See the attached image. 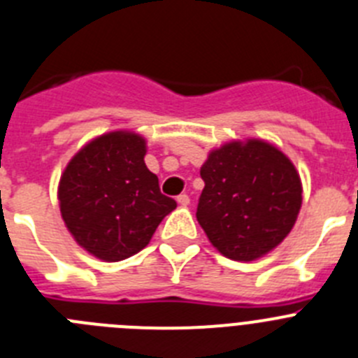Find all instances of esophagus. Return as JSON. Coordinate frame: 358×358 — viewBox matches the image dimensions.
<instances>
[{"label": "esophagus", "instance_id": "1", "mask_svg": "<svg viewBox=\"0 0 358 358\" xmlns=\"http://www.w3.org/2000/svg\"><path fill=\"white\" fill-rule=\"evenodd\" d=\"M177 202H179V206H188L189 197L186 194H181L179 197H177Z\"/></svg>", "mask_w": 358, "mask_h": 358}]
</instances>
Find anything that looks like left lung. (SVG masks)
Returning a JSON list of instances; mask_svg holds the SVG:
<instances>
[{
    "instance_id": "1",
    "label": "left lung",
    "mask_w": 358,
    "mask_h": 358,
    "mask_svg": "<svg viewBox=\"0 0 358 358\" xmlns=\"http://www.w3.org/2000/svg\"><path fill=\"white\" fill-rule=\"evenodd\" d=\"M197 220L218 252L236 262L280 245L301 210V179L292 161L267 141H231L202 164Z\"/></svg>"
}]
</instances>
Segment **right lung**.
Wrapping results in <instances>:
<instances>
[{
	"instance_id": "add662e5",
	"label": "right lung",
	"mask_w": 358,
	"mask_h": 358,
	"mask_svg": "<svg viewBox=\"0 0 358 358\" xmlns=\"http://www.w3.org/2000/svg\"><path fill=\"white\" fill-rule=\"evenodd\" d=\"M140 134L116 131L78 150L59 182L66 227L80 248L103 262H120L147 248L177 202L161 194L145 164Z\"/></svg>"
}]
</instances>
